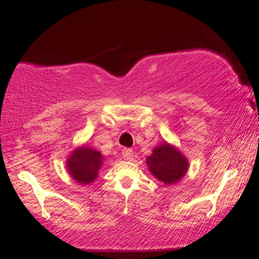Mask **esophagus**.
Listing matches in <instances>:
<instances>
[{"label":"esophagus","instance_id":"obj_1","mask_svg":"<svg viewBox=\"0 0 259 259\" xmlns=\"http://www.w3.org/2000/svg\"><path fill=\"white\" fill-rule=\"evenodd\" d=\"M121 154H123L124 159L130 160V159H133V157H134V151L132 150V148H124Z\"/></svg>","mask_w":259,"mask_h":259}]
</instances>
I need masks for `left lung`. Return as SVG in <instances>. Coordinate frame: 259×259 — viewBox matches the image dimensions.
Listing matches in <instances>:
<instances>
[{"mask_svg": "<svg viewBox=\"0 0 259 259\" xmlns=\"http://www.w3.org/2000/svg\"><path fill=\"white\" fill-rule=\"evenodd\" d=\"M150 173L165 185H173L185 177L189 160L174 145L163 141L146 159Z\"/></svg>", "mask_w": 259, "mask_h": 259, "instance_id": "8db88e82", "label": "left lung"}]
</instances>
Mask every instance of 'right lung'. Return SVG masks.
I'll list each match as a JSON object with an SVG mask.
<instances>
[{"mask_svg": "<svg viewBox=\"0 0 259 259\" xmlns=\"http://www.w3.org/2000/svg\"><path fill=\"white\" fill-rule=\"evenodd\" d=\"M105 157L100 151L95 150L88 145L76 147L72 151L67 158L68 174L73 178L76 183L81 185H89L99 177V171L103 165Z\"/></svg>", "mask_w": 259, "mask_h": 259, "instance_id": "obj_1", "label": "right lung"}]
</instances>
